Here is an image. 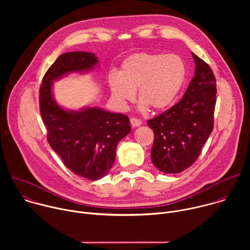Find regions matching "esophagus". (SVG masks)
I'll return each instance as SVG.
<instances>
[{"mask_svg": "<svg viewBox=\"0 0 250 250\" xmlns=\"http://www.w3.org/2000/svg\"><path fill=\"white\" fill-rule=\"evenodd\" d=\"M130 125H132V127H137V126H140L141 125V121H139V120H137V119H134V118H131L130 119Z\"/></svg>", "mask_w": 250, "mask_h": 250, "instance_id": "esophagus-1", "label": "esophagus"}]
</instances>
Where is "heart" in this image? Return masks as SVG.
Wrapping results in <instances>:
<instances>
[{
  "label": "heart",
  "mask_w": 250,
  "mask_h": 250,
  "mask_svg": "<svg viewBox=\"0 0 250 250\" xmlns=\"http://www.w3.org/2000/svg\"><path fill=\"white\" fill-rule=\"evenodd\" d=\"M185 79V64L179 56L139 52L124 60L119 73L109 74L108 84L118 104L131 102L137 90L140 109L159 112L173 104Z\"/></svg>",
  "instance_id": "obj_1"
}]
</instances>
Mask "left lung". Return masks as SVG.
<instances>
[{
    "mask_svg": "<svg viewBox=\"0 0 250 250\" xmlns=\"http://www.w3.org/2000/svg\"><path fill=\"white\" fill-rule=\"evenodd\" d=\"M195 73L182 100L147 122L154 132L151 161L163 173H180L199 157L213 127L216 78L196 54Z\"/></svg>",
    "mask_w": 250,
    "mask_h": 250,
    "instance_id": "left-lung-1",
    "label": "left lung"
}]
</instances>
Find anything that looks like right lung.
Instances as JSON below:
<instances>
[{
  "label": "right lung",
  "mask_w": 250,
  "mask_h": 250,
  "mask_svg": "<svg viewBox=\"0 0 250 250\" xmlns=\"http://www.w3.org/2000/svg\"><path fill=\"white\" fill-rule=\"evenodd\" d=\"M99 64L95 53L84 51L60 55L49 67L40 91V106L47 139L64 165L88 180H99L109 173L119 142L130 132L129 120L99 106L68 110L54 99L53 82L70 73H87Z\"/></svg>",
  "instance_id": "obj_1"
}]
</instances>
